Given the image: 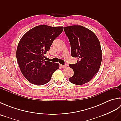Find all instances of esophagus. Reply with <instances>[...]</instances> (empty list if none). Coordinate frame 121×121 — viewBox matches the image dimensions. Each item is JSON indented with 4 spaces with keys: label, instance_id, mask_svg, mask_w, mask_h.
I'll use <instances>...</instances> for the list:
<instances>
[{
    "label": "esophagus",
    "instance_id": "esophagus-1",
    "mask_svg": "<svg viewBox=\"0 0 121 121\" xmlns=\"http://www.w3.org/2000/svg\"><path fill=\"white\" fill-rule=\"evenodd\" d=\"M61 66L62 69H65L66 67V65H61Z\"/></svg>",
    "mask_w": 121,
    "mask_h": 121
}]
</instances>
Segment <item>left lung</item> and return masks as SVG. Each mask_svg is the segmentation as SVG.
Instances as JSON below:
<instances>
[{
  "mask_svg": "<svg viewBox=\"0 0 121 121\" xmlns=\"http://www.w3.org/2000/svg\"><path fill=\"white\" fill-rule=\"evenodd\" d=\"M71 44V56L78 62L69 66L74 75L69 78L71 83L81 85L93 78L99 71L102 61V51L98 38L91 30L81 25L64 28Z\"/></svg>",
  "mask_w": 121,
  "mask_h": 121,
  "instance_id": "8db88e82",
  "label": "left lung"
}]
</instances>
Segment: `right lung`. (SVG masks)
I'll list each match as a JSON object with an SVG mask.
<instances>
[{
	"label": "right lung",
	"mask_w": 121,
	"mask_h": 121,
	"mask_svg": "<svg viewBox=\"0 0 121 121\" xmlns=\"http://www.w3.org/2000/svg\"><path fill=\"white\" fill-rule=\"evenodd\" d=\"M63 30V26L40 25L27 31L20 39L17 49V61L22 74L30 83L36 85L47 83L59 69L58 63L43 58Z\"/></svg>",
	"instance_id": "right-lung-1"
}]
</instances>
